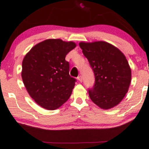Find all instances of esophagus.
Segmentation results:
<instances>
[{
	"label": "esophagus",
	"mask_w": 149,
	"mask_h": 149,
	"mask_svg": "<svg viewBox=\"0 0 149 149\" xmlns=\"http://www.w3.org/2000/svg\"><path fill=\"white\" fill-rule=\"evenodd\" d=\"M77 79H78V80L80 81V82H82V77H81V75H79L78 77H77Z\"/></svg>",
	"instance_id": "1"
}]
</instances>
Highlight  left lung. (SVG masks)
<instances>
[{
    "label": "left lung",
    "instance_id": "obj_1",
    "mask_svg": "<svg viewBox=\"0 0 149 149\" xmlns=\"http://www.w3.org/2000/svg\"><path fill=\"white\" fill-rule=\"evenodd\" d=\"M95 74L89 96L102 109L117 105L128 91L132 72L126 57L119 49L104 41L79 43Z\"/></svg>",
    "mask_w": 149,
    "mask_h": 149
}]
</instances>
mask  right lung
Instances as JSON below:
<instances>
[{"label": "right lung", "instance_id": "right-lung-1", "mask_svg": "<svg viewBox=\"0 0 149 149\" xmlns=\"http://www.w3.org/2000/svg\"><path fill=\"white\" fill-rule=\"evenodd\" d=\"M75 47L72 41L47 39L33 46L25 55L23 82L41 107L55 110L70 97L75 79L70 75V65L65 58Z\"/></svg>", "mask_w": 149, "mask_h": 149}]
</instances>
